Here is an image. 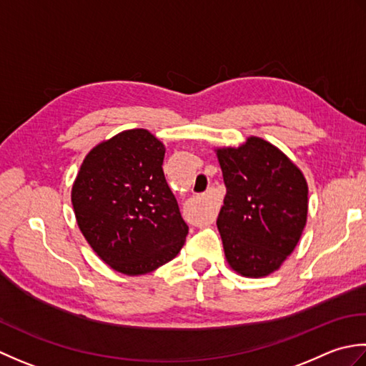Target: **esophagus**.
<instances>
[{
  "instance_id": "esophagus-1",
  "label": "esophagus",
  "mask_w": 366,
  "mask_h": 366,
  "mask_svg": "<svg viewBox=\"0 0 366 366\" xmlns=\"http://www.w3.org/2000/svg\"><path fill=\"white\" fill-rule=\"evenodd\" d=\"M202 202H204V208H205V221L207 222H213L214 216H216V210H218V207H216V200L213 197V192L212 191H207L204 196H202Z\"/></svg>"
}]
</instances>
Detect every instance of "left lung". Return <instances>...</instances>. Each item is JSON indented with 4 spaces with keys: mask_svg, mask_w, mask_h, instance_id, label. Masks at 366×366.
<instances>
[{
    "mask_svg": "<svg viewBox=\"0 0 366 366\" xmlns=\"http://www.w3.org/2000/svg\"><path fill=\"white\" fill-rule=\"evenodd\" d=\"M226 184L216 226L227 264L242 277L277 272L307 224L308 184L280 148L248 137L238 148H216Z\"/></svg>",
    "mask_w": 366,
    "mask_h": 366,
    "instance_id": "left-lung-1",
    "label": "left lung"
}]
</instances>
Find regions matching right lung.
<instances>
[{
	"instance_id": "1",
	"label": "right lung",
	"mask_w": 366,
	"mask_h": 366,
	"mask_svg": "<svg viewBox=\"0 0 366 366\" xmlns=\"http://www.w3.org/2000/svg\"><path fill=\"white\" fill-rule=\"evenodd\" d=\"M164 153L150 131H123L85 156L72 184L80 232L104 262L129 277L172 260L188 235L164 177Z\"/></svg>"
}]
</instances>
